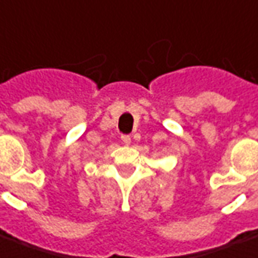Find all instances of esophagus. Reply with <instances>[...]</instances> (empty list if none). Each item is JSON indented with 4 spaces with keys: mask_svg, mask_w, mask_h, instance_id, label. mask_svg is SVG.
<instances>
[{
    "mask_svg": "<svg viewBox=\"0 0 258 258\" xmlns=\"http://www.w3.org/2000/svg\"><path fill=\"white\" fill-rule=\"evenodd\" d=\"M121 142L124 143V145H130V143H131V138H130V135H121Z\"/></svg>",
    "mask_w": 258,
    "mask_h": 258,
    "instance_id": "1",
    "label": "esophagus"
}]
</instances>
